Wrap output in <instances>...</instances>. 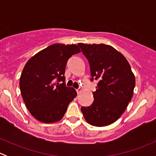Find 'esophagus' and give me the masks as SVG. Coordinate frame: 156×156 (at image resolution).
<instances>
[{"instance_id": "34e87169", "label": "esophagus", "mask_w": 156, "mask_h": 156, "mask_svg": "<svg viewBox=\"0 0 156 156\" xmlns=\"http://www.w3.org/2000/svg\"><path fill=\"white\" fill-rule=\"evenodd\" d=\"M76 91H77V94H81V91H82V88H81V87L78 88V89L76 90Z\"/></svg>"}]
</instances>
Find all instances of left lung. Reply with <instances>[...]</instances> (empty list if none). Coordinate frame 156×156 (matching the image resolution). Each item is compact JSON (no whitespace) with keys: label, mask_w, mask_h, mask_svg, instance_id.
I'll return each instance as SVG.
<instances>
[{"label":"left lung","mask_w":156,"mask_h":156,"mask_svg":"<svg viewBox=\"0 0 156 156\" xmlns=\"http://www.w3.org/2000/svg\"><path fill=\"white\" fill-rule=\"evenodd\" d=\"M89 62L91 79L98 80L94 100L81 108L88 123L96 127L111 125L121 117L131 100L135 77L126 58L109 45L79 43Z\"/></svg>","instance_id":"obj_1"}]
</instances>
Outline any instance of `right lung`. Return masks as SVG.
<instances>
[{
    "instance_id": "add662e5",
    "label": "right lung",
    "mask_w": 156,
    "mask_h": 156,
    "mask_svg": "<svg viewBox=\"0 0 156 156\" xmlns=\"http://www.w3.org/2000/svg\"><path fill=\"white\" fill-rule=\"evenodd\" d=\"M80 52L78 45L54 44L26 62L20 77V91L28 110L37 120L53 123L62 119L77 96L73 87L66 86V66L72 55Z\"/></svg>"
}]
</instances>
